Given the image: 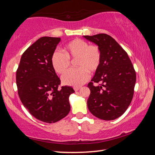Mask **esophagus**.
Returning <instances> with one entry per match:
<instances>
[{
  "mask_svg": "<svg viewBox=\"0 0 155 155\" xmlns=\"http://www.w3.org/2000/svg\"><path fill=\"white\" fill-rule=\"evenodd\" d=\"M81 89V87H74V91H78Z\"/></svg>",
  "mask_w": 155,
  "mask_h": 155,
  "instance_id": "1",
  "label": "esophagus"
}]
</instances>
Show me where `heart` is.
<instances>
[{"label": "heart", "mask_w": 155, "mask_h": 155, "mask_svg": "<svg viewBox=\"0 0 155 155\" xmlns=\"http://www.w3.org/2000/svg\"><path fill=\"white\" fill-rule=\"evenodd\" d=\"M64 53L55 51L52 54V68L58 74H64L70 65V59L77 60L76 70H70L61 78L65 85L80 87L90 78V73L98 70L101 62V53L96 45H89L87 41L75 39L64 46Z\"/></svg>", "instance_id": "b5f03b06"}]
</instances>
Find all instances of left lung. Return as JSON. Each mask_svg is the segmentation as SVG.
Wrapping results in <instances>:
<instances>
[{"label":"left lung","mask_w":155,"mask_h":155,"mask_svg":"<svg viewBox=\"0 0 155 155\" xmlns=\"http://www.w3.org/2000/svg\"><path fill=\"white\" fill-rule=\"evenodd\" d=\"M83 38L98 46L101 53V65L87 85L88 109L99 119L115 120L124 114L133 99L134 68L126 51L110 35L101 33ZM94 82L99 85L94 86Z\"/></svg>","instance_id":"1"}]
</instances>
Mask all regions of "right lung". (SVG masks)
<instances>
[{
	"label": "right lung",
	"instance_id": "1",
	"mask_svg": "<svg viewBox=\"0 0 155 155\" xmlns=\"http://www.w3.org/2000/svg\"><path fill=\"white\" fill-rule=\"evenodd\" d=\"M61 38L42 37L21 57L16 72L18 95L23 105L36 119L54 123L70 111V86L59 89L61 81L51 64L52 54Z\"/></svg>",
	"mask_w": 155,
	"mask_h": 155
}]
</instances>
